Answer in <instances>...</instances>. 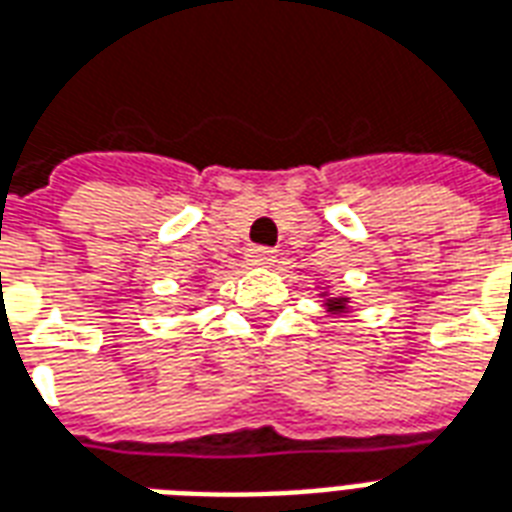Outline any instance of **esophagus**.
Returning a JSON list of instances; mask_svg holds the SVG:
<instances>
[{"label": "esophagus", "mask_w": 512, "mask_h": 512, "mask_svg": "<svg viewBox=\"0 0 512 512\" xmlns=\"http://www.w3.org/2000/svg\"><path fill=\"white\" fill-rule=\"evenodd\" d=\"M246 260H249V266H274L276 263V249H268V246H252L249 252H246Z\"/></svg>", "instance_id": "1"}]
</instances>
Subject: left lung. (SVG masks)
<instances>
[{
	"label": "left lung",
	"mask_w": 512,
	"mask_h": 512,
	"mask_svg": "<svg viewBox=\"0 0 512 512\" xmlns=\"http://www.w3.org/2000/svg\"><path fill=\"white\" fill-rule=\"evenodd\" d=\"M347 304H350V298H344V295H339V298H325V309L331 314H344L347 312Z\"/></svg>",
	"instance_id": "1"
}]
</instances>
